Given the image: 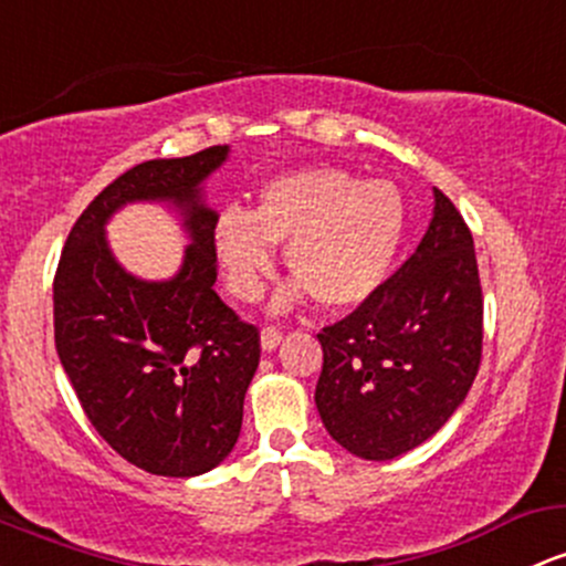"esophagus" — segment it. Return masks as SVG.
Returning a JSON list of instances; mask_svg holds the SVG:
<instances>
[{
	"instance_id": "obj_1",
	"label": "esophagus",
	"mask_w": 566,
	"mask_h": 566,
	"mask_svg": "<svg viewBox=\"0 0 566 566\" xmlns=\"http://www.w3.org/2000/svg\"><path fill=\"white\" fill-rule=\"evenodd\" d=\"M279 340H282V331H279L276 325H269L260 331V346H263L265 352H273L279 346Z\"/></svg>"
}]
</instances>
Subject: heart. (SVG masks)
Here are the masks:
<instances>
[{
	"mask_svg": "<svg viewBox=\"0 0 566 566\" xmlns=\"http://www.w3.org/2000/svg\"><path fill=\"white\" fill-rule=\"evenodd\" d=\"M406 233V201L387 179L340 166H308L271 179L258 207H226L212 244L233 297L258 301L276 271V244L295 282L276 297L284 308L314 295L325 308L357 306L381 287Z\"/></svg>",
	"mask_w": 566,
	"mask_h": 566,
	"instance_id": "obj_1",
	"label": "heart"
}]
</instances>
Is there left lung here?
Listing matches in <instances>:
<instances>
[{
	"label": "left lung",
	"instance_id": "obj_1",
	"mask_svg": "<svg viewBox=\"0 0 566 566\" xmlns=\"http://www.w3.org/2000/svg\"><path fill=\"white\" fill-rule=\"evenodd\" d=\"M316 338V411L354 457L395 459L451 419L481 368L483 293L473 233L443 192L411 258Z\"/></svg>",
	"mask_w": 566,
	"mask_h": 566
}]
</instances>
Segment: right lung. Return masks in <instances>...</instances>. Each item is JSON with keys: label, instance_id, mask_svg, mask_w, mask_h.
I'll use <instances>...</instances> for the list:
<instances>
[{"label": "right lung", "instance_id": "obj_1", "mask_svg": "<svg viewBox=\"0 0 566 566\" xmlns=\"http://www.w3.org/2000/svg\"><path fill=\"white\" fill-rule=\"evenodd\" d=\"M228 158L214 145L145 160L107 185L77 217L53 279L55 352L96 432L153 475L209 473L235 446L260 333L214 293V209L201 182ZM134 200H169L191 235L166 283L128 274L103 226Z\"/></svg>", "mask_w": 566, "mask_h": 566}]
</instances>
